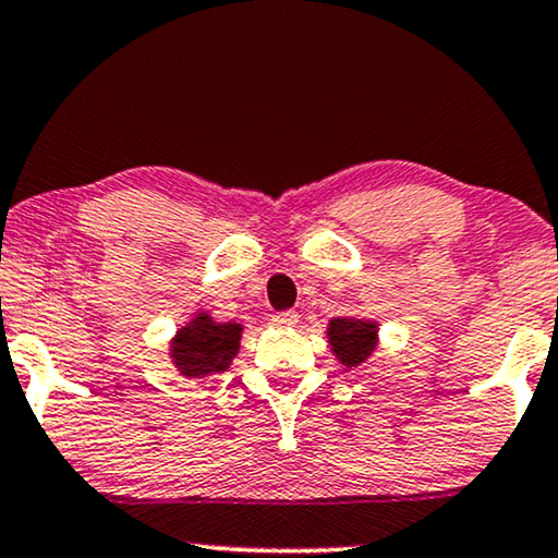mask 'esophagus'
<instances>
[{
	"instance_id": "1",
	"label": "esophagus",
	"mask_w": 558,
	"mask_h": 558,
	"mask_svg": "<svg viewBox=\"0 0 558 558\" xmlns=\"http://www.w3.org/2000/svg\"><path fill=\"white\" fill-rule=\"evenodd\" d=\"M274 325H281V328H292V325H296V313H292V310H284V313H277L271 317Z\"/></svg>"
}]
</instances>
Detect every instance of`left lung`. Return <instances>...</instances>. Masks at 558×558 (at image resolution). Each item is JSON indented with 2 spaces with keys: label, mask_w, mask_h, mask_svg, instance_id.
I'll use <instances>...</instances> for the list:
<instances>
[{
  "label": "left lung",
  "mask_w": 558,
  "mask_h": 558,
  "mask_svg": "<svg viewBox=\"0 0 558 558\" xmlns=\"http://www.w3.org/2000/svg\"><path fill=\"white\" fill-rule=\"evenodd\" d=\"M330 349L345 368H353L372 356L376 349V323L356 317H332L328 325Z\"/></svg>",
  "instance_id": "1"
}]
</instances>
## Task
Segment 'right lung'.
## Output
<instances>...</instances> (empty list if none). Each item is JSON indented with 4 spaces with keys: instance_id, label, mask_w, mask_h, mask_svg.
Returning a JSON list of instances; mask_svg holds the SVG:
<instances>
[{
    "instance_id": "1",
    "label": "right lung",
    "mask_w": 558,
    "mask_h": 558,
    "mask_svg": "<svg viewBox=\"0 0 558 558\" xmlns=\"http://www.w3.org/2000/svg\"><path fill=\"white\" fill-rule=\"evenodd\" d=\"M241 332L243 325L215 323L209 315L199 313L171 341V361L184 376L226 372L241 349Z\"/></svg>"
}]
</instances>
